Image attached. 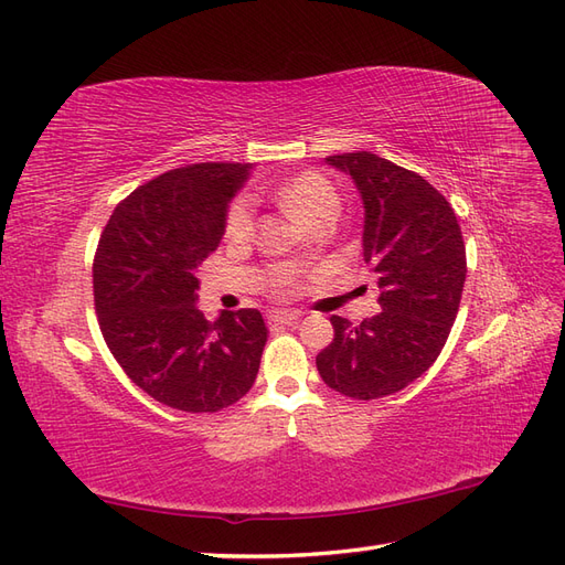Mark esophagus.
<instances>
[{"label": "esophagus", "mask_w": 565, "mask_h": 565, "mask_svg": "<svg viewBox=\"0 0 565 565\" xmlns=\"http://www.w3.org/2000/svg\"><path fill=\"white\" fill-rule=\"evenodd\" d=\"M301 318L299 311H273L270 313V322L276 324H297Z\"/></svg>", "instance_id": "obj_1"}]
</instances>
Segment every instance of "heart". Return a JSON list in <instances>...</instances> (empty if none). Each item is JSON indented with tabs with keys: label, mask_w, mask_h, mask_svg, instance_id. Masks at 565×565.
<instances>
[{
	"label": "heart",
	"mask_w": 565,
	"mask_h": 565,
	"mask_svg": "<svg viewBox=\"0 0 565 565\" xmlns=\"http://www.w3.org/2000/svg\"><path fill=\"white\" fill-rule=\"evenodd\" d=\"M278 198L289 212H295L309 224L322 218H334L339 212V193L328 177L320 172H301L278 188ZM226 235L233 241H245L254 231V202L241 195L231 202L226 212Z\"/></svg>",
	"instance_id": "heart-1"
}]
</instances>
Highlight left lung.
Instances as JSON below:
<instances>
[{
	"instance_id": "obj_1",
	"label": "left lung",
	"mask_w": 565,
	"mask_h": 565,
	"mask_svg": "<svg viewBox=\"0 0 565 565\" xmlns=\"http://www.w3.org/2000/svg\"><path fill=\"white\" fill-rule=\"evenodd\" d=\"M324 160L361 191L363 259L377 273L382 311L361 324L332 316L334 339L316 365L322 382L349 398H384L422 377L446 347L467 249L450 202L424 177L367 150Z\"/></svg>"
}]
</instances>
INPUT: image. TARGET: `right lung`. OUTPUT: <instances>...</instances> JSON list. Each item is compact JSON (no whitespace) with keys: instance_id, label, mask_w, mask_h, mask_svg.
I'll use <instances>...</instances> for the list:
<instances>
[{"instance_id":"obj_1","label":"right lung","mask_w":565,"mask_h":565,"mask_svg":"<svg viewBox=\"0 0 565 565\" xmlns=\"http://www.w3.org/2000/svg\"><path fill=\"white\" fill-rule=\"evenodd\" d=\"M252 164L169 169L117 204L94 256V306L119 367L158 403L216 413L241 401L259 372L268 330L256 309L195 306V268L224 237L231 198Z\"/></svg>"}]
</instances>
